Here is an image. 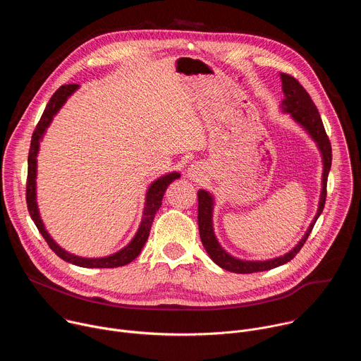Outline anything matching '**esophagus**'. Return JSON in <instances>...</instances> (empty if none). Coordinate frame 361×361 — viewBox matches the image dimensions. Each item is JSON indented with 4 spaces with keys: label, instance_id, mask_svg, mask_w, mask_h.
<instances>
[{
    "label": "esophagus",
    "instance_id": "esophagus-1",
    "mask_svg": "<svg viewBox=\"0 0 361 361\" xmlns=\"http://www.w3.org/2000/svg\"><path fill=\"white\" fill-rule=\"evenodd\" d=\"M202 166L201 164H198V163H194V164H191L190 167H188V170H187V177H190L191 180H195V181H198V180H201V177H202Z\"/></svg>",
    "mask_w": 361,
    "mask_h": 361
}]
</instances>
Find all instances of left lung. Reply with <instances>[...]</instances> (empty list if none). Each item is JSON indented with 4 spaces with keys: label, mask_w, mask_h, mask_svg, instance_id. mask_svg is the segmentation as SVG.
<instances>
[{
    "label": "left lung",
    "mask_w": 361,
    "mask_h": 361,
    "mask_svg": "<svg viewBox=\"0 0 361 361\" xmlns=\"http://www.w3.org/2000/svg\"><path fill=\"white\" fill-rule=\"evenodd\" d=\"M281 78V88L284 92V99L280 104V110L291 117V120L298 124L314 142L316 147L320 151L322 163H323V176H322V192L319 200L317 213L313 219V221L308 226L305 234L301 237V240L284 255L274 257V259L269 260H243L238 257L231 255L228 251L224 250V247L219 243L217 235L214 233V224H213V212H214V195L207 190H198V230H200V238L201 243L210 255V259L221 269L238 273V274H250V273H259V271H267L276 267H280L286 263H288L294 255L301 250L304 245L307 237L310 235L317 219L320 217L324 202H326V187H327V177L331 167V145L330 140L326 134L323 121L320 118L319 110L316 109L312 97L300 85V82L284 73H280Z\"/></svg>",
    "instance_id": "obj_1"
}]
</instances>
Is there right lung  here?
<instances>
[{
  "label": "right lung",
  "instance_id": "right-lung-1",
  "mask_svg": "<svg viewBox=\"0 0 361 361\" xmlns=\"http://www.w3.org/2000/svg\"><path fill=\"white\" fill-rule=\"evenodd\" d=\"M80 88L77 84H68V85H61L53 97L49 98L48 104L39 118V123L37 124L32 138H31V147L28 152V177H27V207L30 212V216L37 226L38 231L49 245V248L53 250L60 259H63L67 263H71L78 267H85V269H114V267H121L128 263H131L134 259H137L138 254L141 252L151 230V224L154 220V216L157 214L159 209L161 207V201L164 197V192L167 187L177 178H180L178 171H173L169 174H164L159 177L157 180H154L147 191H145V202H144V212L142 217L138 226L137 233L131 238V241L118 250L114 254L106 255V257H97V259H88V257H80L75 254L68 252L63 247H60L56 240L49 235L47 231L39 210H38V202H37V157L39 152V144L47 133V128L53 123L54 117L59 114V111L63 109V106L67 102V99Z\"/></svg>",
  "mask_w": 361,
  "mask_h": 361
}]
</instances>
